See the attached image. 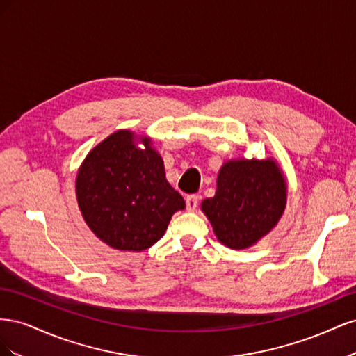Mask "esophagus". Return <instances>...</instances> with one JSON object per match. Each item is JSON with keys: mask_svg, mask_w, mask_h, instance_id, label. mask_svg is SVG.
I'll return each mask as SVG.
<instances>
[{"mask_svg": "<svg viewBox=\"0 0 356 356\" xmlns=\"http://www.w3.org/2000/svg\"><path fill=\"white\" fill-rule=\"evenodd\" d=\"M197 202H199V197L196 195H190L186 197V204H187V211L193 212L196 211L197 208Z\"/></svg>", "mask_w": 356, "mask_h": 356, "instance_id": "obj_1", "label": "esophagus"}]
</instances>
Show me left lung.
Wrapping results in <instances>:
<instances>
[{
    "instance_id": "obj_1",
    "label": "left lung",
    "mask_w": 356,
    "mask_h": 356,
    "mask_svg": "<svg viewBox=\"0 0 356 356\" xmlns=\"http://www.w3.org/2000/svg\"><path fill=\"white\" fill-rule=\"evenodd\" d=\"M286 204V182L276 161L230 160L220 169L215 196L202 202L217 239L245 250L270 232Z\"/></svg>"
}]
</instances>
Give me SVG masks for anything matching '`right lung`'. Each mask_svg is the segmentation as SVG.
I'll return each instance as SVG.
<instances>
[{
  "instance_id": "add662e5",
  "label": "right lung",
  "mask_w": 356,
  "mask_h": 356,
  "mask_svg": "<svg viewBox=\"0 0 356 356\" xmlns=\"http://www.w3.org/2000/svg\"><path fill=\"white\" fill-rule=\"evenodd\" d=\"M145 149H139L137 143ZM90 230L114 250L144 251L165 234L186 202L172 188L152 139L117 131L86 156L75 179Z\"/></svg>"
}]
</instances>
